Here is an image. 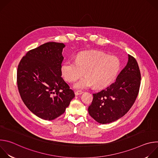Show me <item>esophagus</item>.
I'll return each instance as SVG.
<instances>
[{
	"label": "esophagus",
	"mask_w": 158,
	"mask_h": 158,
	"mask_svg": "<svg viewBox=\"0 0 158 158\" xmlns=\"http://www.w3.org/2000/svg\"><path fill=\"white\" fill-rule=\"evenodd\" d=\"M82 93H83V92H82V91H76V92H75V94H76V96L81 95V94H82Z\"/></svg>",
	"instance_id": "34e87169"
}]
</instances>
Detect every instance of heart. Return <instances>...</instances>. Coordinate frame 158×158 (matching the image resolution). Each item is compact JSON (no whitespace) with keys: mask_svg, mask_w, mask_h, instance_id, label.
Segmentation results:
<instances>
[{"mask_svg":"<svg viewBox=\"0 0 158 158\" xmlns=\"http://www.w3.org/2000/svg\"><path fill=\"white\" fill-rule=\"evenodd\" d=\"M119 68V60L116 57L99 51H89L78 54L75 62H64L61 65V73L65 81L72 82L84 72L85 76L74 84L75 89H87L93 85L101 89L114 81Z\"/></svg>","mask_w":158,"mask_h":158,"instance_id":"obj_1","label":"heart"}]
</instances>
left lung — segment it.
I'll return each mask as SVG.
<instances>
[{
    "mask_svg": "<svg viewBox=\"0 0 158 158\" xmlns=\"http://www.w3.org/2000/svg\"><path fill=\"white\" fill-rule=\"evenodd\" d=\"M141 73L136 60L128 54V61L116 81L102 91L93 94L88 112L98 123L114 122L124 116L139 93Z\"/></svg>",
    "mask_w": 158,
    "mask_h": 158,
    "instance_id": "1",
    "label": "left lung"
}]
</instances>
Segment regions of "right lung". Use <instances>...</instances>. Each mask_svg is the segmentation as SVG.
Returning <instances> with one entry per match:
<instances>
[{"mask_svg": "<svg viewBox=\"0 0 158 158\" xmlns=\"http://www.w3.org/2000/svg\"><path fill=\"white\" fill-rule=\"evenodd\" d=\"M63 43L50 42L29 51L17 68L19 92L27 107L37 117L53 120L60 115L75 97L62 78Z\"/></svg>", "mask_w": 158, "mask_h": 158, "instance_id": "right-lung-1", "label": "right lung"}]
</instances>
